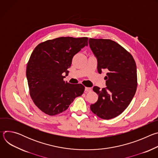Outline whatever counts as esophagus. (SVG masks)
<instances>
[{
	"instance_id": "obj_1",
	"label": "esophagus",
	"mask_w": 158,
	"mask_h": 158,
	"mask_svg": "<svg viewBox=\"0 0 158 158\" xmlns=\"http://www.w3.org/2000/svg\"><path fill=\"white\" fill-rule=\"evenodd\" d=\"M91 91H92V89H91V87H85V93L91 92Z\"/></svg>"
}]
</instances>
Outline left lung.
Wrapping results in <instances>:
<instances>
[{
  "label": "left lung",
  "mask_w": 158,
  "mask_h": 158,
  "mask_svg": "<svg viewBox=\"0 0 158 158\" xmlns=\"http://www.w3.org/2000/svg\"><path fill=\"white\" fill-rule=\"evenodd\" d=\"M90 48L98 60V71L106 69V87L94 86L98 100L90 107L103 119L117 117L127 107L137 89L136 64L132 55L117 42L104 39L89 40Z\"/></svg>",
  "instance_id": "1"
}]
</instances>
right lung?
<instances>
[{
	"label": "right lung",
	"mask_w": 158,
	"mask_h": 158,
	"mask_svg": "<svg viewBox=\"0 0 158 158\" xmlns=\"http://www.w3.org/2000/svg\"><path fill=\"white\" fill-rule=\"evenodd\" d=\"M88 38L61 37L40 43L33 51L26 69L30 96L35 106L49 116L67 109L84 91L82 84L64 81L74 55L88 45Z\"/></svg>",
	"instance_id": "1"
}]
</instances>
